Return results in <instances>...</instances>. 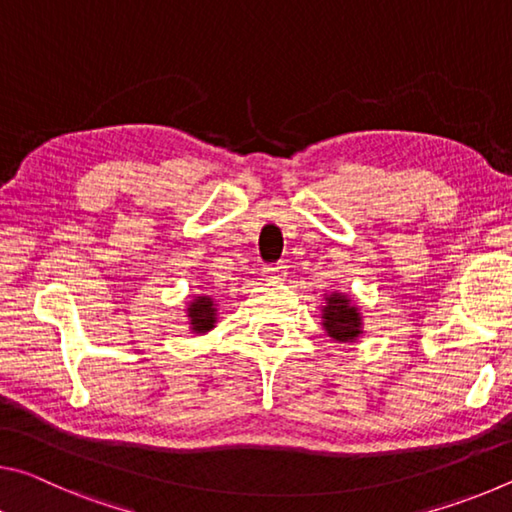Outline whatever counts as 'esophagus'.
<instances>
[{"mask_svg":"<svg viewBox=\"0 0 512 512\" xmlns=\"http://www.w3.org/2000/svg\"><path fill=\"white\" fill-rule=\"evenodd\" d=\"M264 275L268 277V280H284V275H287V266H284V264L266 266L264 268Z\"/></svg>","mask_w":512,"mask_h":512,"instance_id":"1","label":"esophagus"}]
</instances>
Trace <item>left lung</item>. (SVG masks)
I'll return each instance as SVG.
<instances>
[{
    "mask_svg": "<svg viewBox=\"0 0 512 512\" xmlns=\"http://www.w3.org/2000/svg\"><path fill=\"white\" fill-rule=\"evenodd\" d=\"M320 318H323L325 334L336 343H354L363 334L361 311L345 293H327Z\"/></svg>",
    "mask_w": 512,
    "mask_h": 512,
    "instance_id": "8db88e82",
    "label": "left lung"
}]
</instances>
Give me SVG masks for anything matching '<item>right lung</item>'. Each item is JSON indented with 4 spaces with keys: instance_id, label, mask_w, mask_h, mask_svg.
<instances>
[{
    "instance_id": "right-lung-1",
    "label": "right lung",
    "mask_w": 512,
    "mask_h": 512,
    "mask_svg": "<svg viewBox=\"0 0 512 512\" xmlns=\"http://www.w3.org/2000/svg\"><path fill=\"white\" fill-rule=\"evenodd\" d=\"M187 323L192 334H207L216 327V302L210 296H196L187 302Z\"/></svg>"
}]
</instances>
